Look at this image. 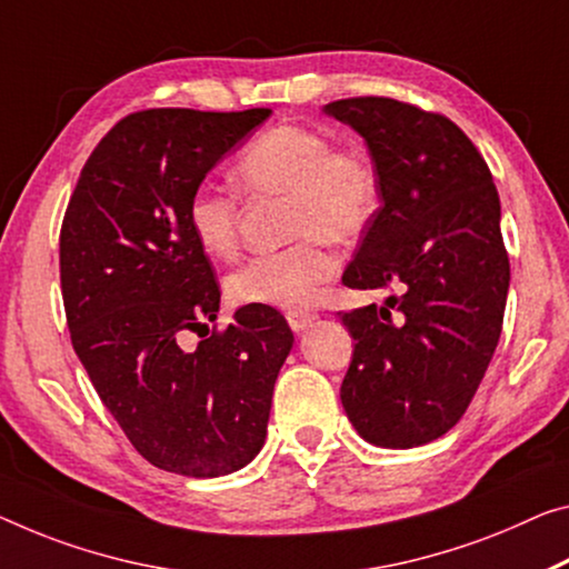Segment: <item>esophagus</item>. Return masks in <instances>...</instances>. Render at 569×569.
<instances>
[{
  "mask_svg": "<svg viewBox=\"0 0 569 569\" xmlns=\"http://www.w3.org/2000/svg\"><path fill=\"white\" fill-rule=\"evenodd\" d=\"M315 318H318V315L310 312V310H290V312H287V322H290L292 330H305Z\"/></svg>",
  "mask_w": 569,
  "mask_h": 569,
  "instance_id": "obj_1",
  "label": "esophagus"
}]
</instances>
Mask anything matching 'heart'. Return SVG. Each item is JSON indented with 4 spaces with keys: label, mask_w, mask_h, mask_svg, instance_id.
<instances>
[{
    "label": "heart",
    "mask_w": 569,
    "mask_h": 569,
    "mask_svg": "<svg viewBox=\"0 0 569 569\" xmlns=\"http://www.w3.org/2000/svg\"><path fill=\"white\" fill-rule=\"evenodd\" d=\"M233 180L251 198H287L290 247L243 261L226 277L233 305L300 310L318 300L338 272L330 243L351 247L371 229L381 208V174L366 147L340 142L302 124H279L243 147ZM186 221L208 257L229 259L239 249V196L198 182Z\"/></svg>",
    "instance_id": "heart-1"
}]
</instances>
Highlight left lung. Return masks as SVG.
Wrapping results in <instances>:
<instances>
[{
	"label": "left lung",
	"mask_w": 569,
	"mask_h": 569,
	"mask_svg": "<svg viewBox=\"0 0 569 569\" xmlns=\"http://www.w3.org/2000/svg\"><path fill=\"white\" fill-rule=\"evenodd\" d=\"M369 144L381 208L343 272L389 290L343 312L356 340L340 401L363 440L417 448L460 422L501 338L509 254L483 154L445 113L389 96L326 107Z\"/></svg>",
	"instance_id": "obj_1"
}]
</instances>
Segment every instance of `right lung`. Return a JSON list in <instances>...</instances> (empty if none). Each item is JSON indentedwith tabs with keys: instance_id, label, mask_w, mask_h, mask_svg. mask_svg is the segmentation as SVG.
I'll use <instances>...</instances> for the list:
<instances>
[{
	"instance_id": "add662e5",
	"label": "right lung",
	"mask_w": 569,
	"mask_h": 569,
	"mask_svg": "<svg viewBox=\"0 0 569 569\" xmlns=\"http://www.w3.org/2000/svg\"><path fill=\"white\" fill-rule=\"evenodd\" d=\"M269 111L127 113L86 160L60 226L73 351L134 450L170 473L216 478L257 456L295 340L269 305L208 330L221 290L186 221L190 190Z\"/></svg>"
}]
</instances>
